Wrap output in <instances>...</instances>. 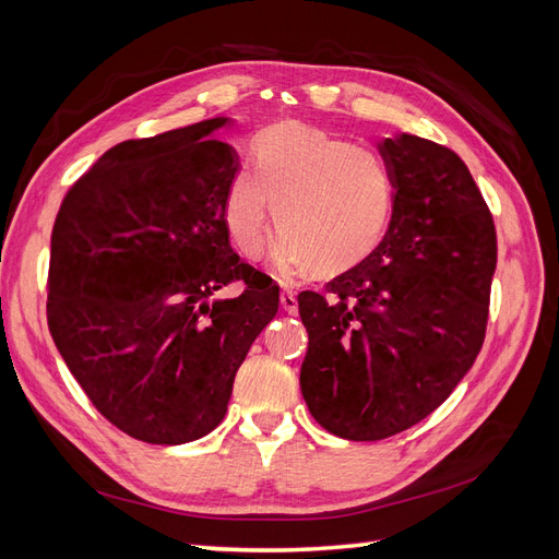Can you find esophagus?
I'll list each match as a JSON object with an SVG mask.
<instances>
[{
  "mask_svg": "<svg viewBox=\"0 0 559 559\" xmlns=\"http://www.w3.org/2000/svg\"><path fill=\"white\" fill-rule=\"evenodd\" d=\"M280 302H282L284 312H289V314H296V312H298V298H296V294H294L292 289H284V292L280 294Z\"/></svg>",
  "mask_w": 559,
  "mask_h": 559,
  "instance_id": "34e87169",
  "label": "esophagus"
}]
</instances>
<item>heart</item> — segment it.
<instances>
[{
    "label": "heart",
    "instance_id": "b5f03b06",
    "mask_svg": "<svg viewBox=\"0 0 559 559\" xmlns=\"http://www.w3.org/2000/svg\"><path fill=\"white\" fill-rule=\"evenodd\" d=\"M396 179L376 148L300 123L267 128L253 142V165L228 181L224 222L233 245L259 261L273 216L280 273L314 263L333 275L373 251L392 222Z\"/></svg>",
    "mask_w": 559,
    "mask_h": 559
}]
</instances>
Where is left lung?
Instances as JSON below:
<instances>
[{"label": "left lung", "instance_id": "8db88e82", "mask_svg": "<svg viewBox=\"0 0 559 559\" xmlns=\"http://www.w3.org/2000/svg\"><path fill=\"white\" fill-rule=\"evenodd\" d=\"M396 179L392 222L368 257L300 292V392L347 441H382L431 415L485 341L497 230L452 148L415 134L380 144Z\"/></svg>", "mask_w": 559, "mask_h": 559}]
</instances>
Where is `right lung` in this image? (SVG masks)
<instances>
[{
  "instance_id": "obj_1",
  "label": "right lung",
  "mask_w": 559,
  "mask_h": 559,
  "mask_svg": "<svg viewBox=\"0 0 559 559\" xmlns=\"http://www.w3.org/2000/svg\"><path fill=\"white\" fill-rule=\"evenodd\" d=\"M228 118L128 140L67 191L50 233L48 331L97 413L154 445L207 436L280 310V286L228 242ZM245 281L230 301L214 290Z\"/></svg>"
}]
</instances>
